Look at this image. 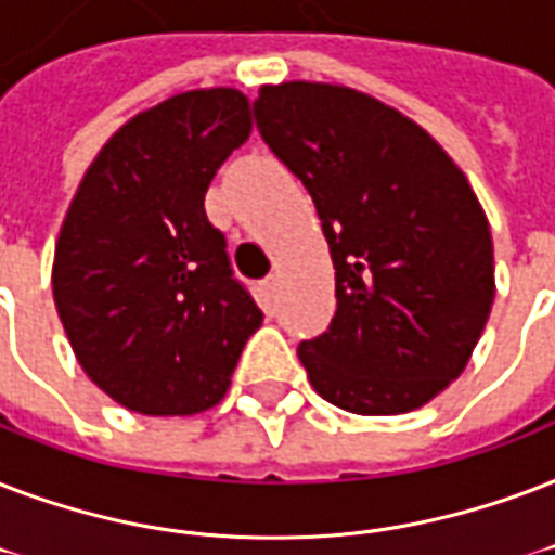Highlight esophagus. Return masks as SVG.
<instances>
[{
  "label": "esophagus",
  "mask_w": 555,
  "mask_h": 555,
  "mask_svg": "<svg viewBox=\"0 0 555 555\" xmlns=\"http://www.w3.org/2000/svg\"><path fill=\"white\" fill-rule=\"evenodd\" d=\"M278 286H281L278 274H269V278L263 281V289H266V295H269V298H274V295H278Z\"/></svg>",
  "instance_id": "34e87169"
}]
</instances>
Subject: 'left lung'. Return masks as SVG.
<instances>
[{
  "label": "left lung",
  "mask_w": 555,
  "mask_h": 555,
  "mask_svg": "<svg viewBox=\"0 0 555 555\" xmlns=\"http://www.w3.org/2000/svg\"><path fill=\"white\" fill-rule=\"evenodd\" d=\"M257 130L315 202L336 266V315L298 359L350 414H408L446 390L487 326V214L428 132L336 83L263 86Z\"/></svg>",
  "instance_id": "left-lung-1"
}]
</instances>
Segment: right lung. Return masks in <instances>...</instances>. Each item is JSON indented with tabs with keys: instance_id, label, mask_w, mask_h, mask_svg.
Segmentation results:
<instances>
[{
	"instance_id": "add662e5",
	"label": "right lung",
	"mask_w": 555,
	"mask_h": 555,
	"mask_svg": "<svg viewBox=\"0 0 555 555\" xmlns=\"http://www.w3.org/2000/svg\"><path fill=\"white\" fill-rule=\"evenodd\" d=\"M251 132L237 89H193L124 124L60 229L51 289L86 376L118 405L188 416L225 397L263 312L231 272L205 193Z\"/></svg>"
}]
</instances>
